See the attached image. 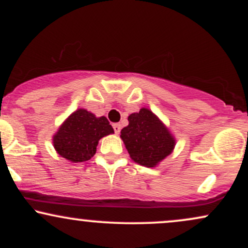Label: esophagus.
<instances>
[{
    "mask_svg": "<svg viewBox=\"0 0 248 248\" xmlns=\"http://www.w3.org/2000/svg\"><path fill=\"white\" fill-rule=\"evenodd\" d=\"M113 128H114L115 134H119V133H120V130H121V124H113Z\"/></svg>",
    "mask_w": 248,
    "mask_h": 248,
    "instance_id": "obj_1",
    "label": "esophagus"
}]
</instances>
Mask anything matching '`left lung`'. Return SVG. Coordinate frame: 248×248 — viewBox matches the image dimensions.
<instances>
[{"mask_svg":"<svg viewBox=\"0 0 248 248\" xmlns=\"http://www.w3.org/2000/svg\"><path fill=\"white\" fill-rule=\"evenodd\" d=\"M128 121L120 138L135 163L155 168L173 152L175 136L149 108L142 107L139 113H132Z\"/></svg>","mask_w":248,"mask_h":248,"instance_id":"1","label":"left lung"}]
</instances>
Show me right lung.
Returning a JSON list of instances; mask_svg holds the SVG:
<instances>
[{"mask_svg":"<svg viewBox=\"0 0 248 248\" xmlns=\"http://www.w3.org/2000/svg\"><path fill=\"white\" fill-rule=\"evenodd\" d=\"M114 129L105 116H95L85 108L70 114L52 136L57 154L72 163L88 161L94 156L99 140Z\"/></svg>","mask_w":248,"mask_h":248,"instance_id":"1","label":"right lung"}]
</instances>
